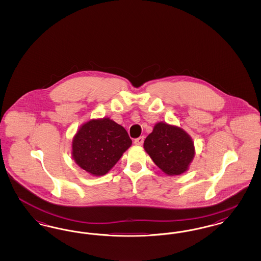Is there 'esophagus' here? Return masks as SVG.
<instances>
[{"mask_svg": "<svg viewBox=\"0 0 261 261\" xmlns=\"http://www.w3.org/2000/svg\"><path fill=\"white\" fill-rule=\"evenodd\" d=\"M143 143H144V137L143 136L137 138V139H135V141H134V144L137 145V146H142Z\"/></svg>", "mask_w": 261, "mask_h": 261, "instance_id": "obj_1", "label": "esophagus"}]
</instances>
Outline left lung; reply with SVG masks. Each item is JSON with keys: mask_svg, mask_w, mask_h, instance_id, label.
I'll use <instances>...</instances> for the list:
<instances>
[{"mask_svg": "<svg viewBox=\"0 0 261 261\" xmlns=\"http://www.w3.org/2000/svg\"><path fill=\"white\" fill-rule=\"evenodd\" d=\"M144 148L152 162L168 175L185 172L195 155L194 144L186 132L162 122L146 138Z\"/></svg>", "mask_w": 261, "mask_h": 261, "instance_id": "8db88e82", "label": "left lung"}]
</instances>
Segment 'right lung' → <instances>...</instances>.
<instances>
[{"label": "right lung", "mask_w": 261, "mask_h": 261, "mask_svg": "<svg viewBox=\"0 0 261 261\" xmlns=\"http://www.w3.org/2000/svg\"><path fill=\"white\" fill-rule=\"evenodd\" d=\"M132 140L121 125L109 118L91 120L83 125L72 142L75 162L89 173H108L119 161Z\"/></svg>", "instance_id": "add662e5"}]
</instances>
